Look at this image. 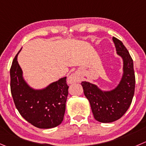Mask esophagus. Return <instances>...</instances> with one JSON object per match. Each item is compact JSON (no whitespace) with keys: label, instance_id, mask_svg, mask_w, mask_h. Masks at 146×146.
<instances>
[{"label":"esophagus","instance_id":"34e87169","mask_svg":"<svg viewBox=\"0 0 146 146\" xmlns=\"http://www.w3.org/2000/svg\"><path fill=\"white\" fill-rule=\"evenodd\" d=\"M80 81V78L78 76L77 74H71L68 78V83L72 84V83H78V82Z\"/></svg>","mask_w":146,"mask_h":146}]
</instances>
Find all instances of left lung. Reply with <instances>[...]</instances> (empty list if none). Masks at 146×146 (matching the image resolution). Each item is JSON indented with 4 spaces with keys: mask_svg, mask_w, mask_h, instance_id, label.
I'll use <instances>...</instances> for the list:
<instances>
[{
    "mask_svg": "<svg viewBox=\"0 0 146 146\" xmlns=\"http://www.w3.org/2000/svg\"><path fill=\"white\" fill-rule=\"evenodd\" d=\"M113 40L117 54L123 60V74L118 86L110 91H103L89 82L81 83L93 116L101 123H111L121 118L129 108L135 91V78L132 58L121 40L115 37H113Z\"/></svg>",
    "mask_w": 146,
    "mask_h": 146,
    "instance_id": "left-lung-1",
    "label": "left lung"
}]
</instances>
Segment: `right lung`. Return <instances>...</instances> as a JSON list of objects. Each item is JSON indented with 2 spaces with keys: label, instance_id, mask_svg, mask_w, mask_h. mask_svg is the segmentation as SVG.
<instances>
[{
  "label": "right lung",
  "instance_id": "1",
  "mask_svg": "<svg viewBox=\"0 0 146 146\" xmlns=\"http://www.w3.org/2000/svg\"><path fill=\"white\" fill-rule=\"evenodd\" d=\"M18 54L10 70L11 91L15 107L21 116L34 126L45 129L58 126L63 121L66 111L69 88L66 77L46 88L35 90L23 79L17 60Z\"/></svg>",
  "mask_w": 146,
  "mask_h": 146
}]
</instances>
